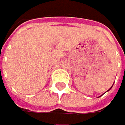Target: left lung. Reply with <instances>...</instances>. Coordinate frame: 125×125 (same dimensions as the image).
Listing matches in <instances>:
<instances>
[{"label": "left lung", "instance_id": "obj_1", "mask_svg": "<svg viewBox=\"0 0 125 125\" xmlns=\"http://www.w3.org/2000/svg\"><path fill=\"white\" fill-rule=\"evenodd\" d=\"M112 87H113V86H112ZM112 87H111V88H112ZM111 88H109V90H110V89H111ZM109 90H108V91H109Z\"/></svg>", "mask_w": 125, "mask_h": 125}]
</instances>
